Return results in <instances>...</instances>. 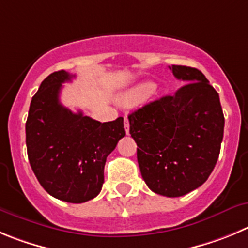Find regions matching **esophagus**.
<instances>
[{
	"mask_svg": "<svg viewBox=\"0 0 248 248\" xmlns=\"http://www.w3.org/2000/svg\"><path fill=\"white\" fill-rule=\"evenodd\" d=\"M124 129H126V133L128 135L129 133V122H128V119H127V116H124Z\"/></svg>",
	"mask_w": 248,
	"mask_h": 248,
	"instance_id": "esophagus-1",
	"label": "esophagus"
}]
</instances>
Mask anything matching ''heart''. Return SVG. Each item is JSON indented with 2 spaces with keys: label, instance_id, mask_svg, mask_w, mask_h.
Wrapping results in <instances>:
<instances>
[{
  "label": "heart",
  "instance_id": "1",
  "mask_svg": "<svg viewBox=\"0 0 248 248\" xmlns=\"http://www.w3.org/2000/svg\"><path fill=\"white\" fill-rule=\"evenodd\" d=\"M152 88L153 85L150 83H140V84L136 85L135 88H132L129 92H127L122 96V101L127 104H132L142 100L144 96H147L152 92Z\"/></svg>",
  "mask_w": 248,
  "mask_h": 248
}]
</instances>
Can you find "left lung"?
Listing matches in <instances>:
<instances>
[{"label":"left lung","mask_w":248,"mask_h":248,"mask_svg":"<svg viewBox=\"0 0 248 248\" xmlns=\"http://www.w3.org/2000/svg\"><path fill=\"white\" fill-rule=\"evenodd\" d=\"M186 84L173 95L147 104L128 116L137 159L147 186L181 197L204 184L218 161L224 135L219 94L202 72L172 64Z\"/></svg>","instance_id":"1"}]
</instances>
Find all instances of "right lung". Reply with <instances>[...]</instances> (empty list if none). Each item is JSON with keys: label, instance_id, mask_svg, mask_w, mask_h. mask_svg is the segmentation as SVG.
Here are the masks:
<instances>
[{"label": "right lung", "instance_id": "add662e5", "mask_svg": "<svg viewBox=\"0 0 248 248\" xmlns=\"http://www.w3.org/2000/svg\"><path fill=\"white\" fill-rule=\"evenodd\" d=\"M73 77L57 71L41 82L30 103L25 142L44 189L57 200L84 203L100 193L106 158L126 131L124 117L101 124L60 103L62 83Z\"/></svg>", "mask_w": 248, "mask_h": 248}]
</instances>
